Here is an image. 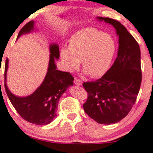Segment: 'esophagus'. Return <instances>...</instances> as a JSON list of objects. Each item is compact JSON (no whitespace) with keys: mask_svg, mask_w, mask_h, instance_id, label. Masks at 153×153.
I'll return each instance as SVG.
<instances>
[{"mask_svg":"<svg viewBox=\"0 0 153 153\" xmlns=\"http://www.w3.org/2000/svg\"><path fill=\"white\" fill-rule=\"evenodd\" d=\"M74 83L76 85H79H79H82V81L77 79H74Z\"/></svg>","mask_w":153,"mask_h":153,"instance_id":"esophagus-1","label":"esophagus"}]
</instances>
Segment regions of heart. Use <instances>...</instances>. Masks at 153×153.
<instances>
[{
    "mask_svg": "<svg viewBox=\"0 0 153 153\" xmlns=\"http://www.w3.org/2000/svg\"><path fill=\"white\" fill-rule=\"evenodd\" d=\"M116 48L111 35L94 28H83L70 37L68 47L61 48L60 58L66 72H72L81 61L85 74L98 78L107 72Z\"/></svg>",
    "mask_w": 153,
    "mask_h": 153,
    "instance_id": "heart-1",
    "label": "heart"
}]
</instances>
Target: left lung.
<instances>
[{
  "label": "left lung",
  "mask_w": 153,
  "mask_h": 153,
  "mask_svg": "<svg viewBox=\"0 0 153 153\" xmlns=\"http://www.w3.org/2000/svg\"><path fill=\"white\" fill-rule=\"evenodd\" d=\"M96 19L115 28L118 50L114 63L101 79L83 83L88 97L83 107L100 124H115L129 114L139 94L142 78L141 50L132 35L118 21Z\"/></svg>",
  "instance_id": "1"
}]
</instances>
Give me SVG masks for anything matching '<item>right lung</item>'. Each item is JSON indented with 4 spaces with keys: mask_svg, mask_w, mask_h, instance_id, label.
Here are the masks:
<instances>
[{
    "mask_svg": "<svg viewBox=\"0 0 153 153\" xmlns=\"http://www.w3.org/2000/svg\"><path fill=\"white\" fill-rule=\"evenodd\" d=\"M35 22L30 21L19 33L22 35L35 31ZM49 61L47 72L41 85L35 92L26 97H19L12 93L7 85V72L9 60L5 67V88L11 103L18 114L24 120L37 125L51 123L56 117L58 102L62 94L74 85L72 75L69 72L57 70L56 60L59 59V47L57 44L49 45Z\"/></svg>",
    "mask_w": 153,
    "mask_h": 153,
    "instance_id": "obj_1",
    "label": "right lung"
}]
</instances>
